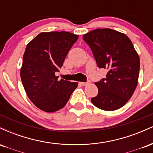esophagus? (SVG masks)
I'll list each match as a JSON object with an SVG mask.
<instances>
[{"mask_svg": "<svg viewBox=\"0 0 153 153\" xmlns=\"http://www.w3.org/2000/svg\"><path fill=\"white\" fill-rule=\"evenodd\" d=\"M89 83H90V81H88V82H80V84H81L82 85H88Z\"/></svg>", "mask_w": 153, "mask_h": 153, "instance_id": "34e87169", "label": "esophagus"}]
</instances>
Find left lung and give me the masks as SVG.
Segmentation results:
<instances>
[{"label": "left lung", "instance_id": "left-lung-1", "mask_svg": "<svg viewBox=\"0 0 153 153\" xmlns=\"http://www.w3.org/2000/svg\"><path fill=\"white\" fill-rule=\"evenodd\" d=\"M92 51L99 68L108 72L96 82L99 93L92 103L105 111L122 107L131 97L137 85L140 57L127 36L110 29H95L82 36Z\"/></svg>", "mask_w": 153, "mask_h": 153}]
</instances>
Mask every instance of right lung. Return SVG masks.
Returning <instances> with one entry per match:
<instances>
[{"label": "right lung", "mask_w": 153, "mask_h": 153, "mask_svg": "<svg viewBox=\"0 0 153 153\" xmlns=\"http://www.w3.org/2000/svg\"><path fill=\"white\" fill-rule=\"evenodd\" d=\"M78 39L68 31L42 32L26 47L21 78L28 97L44 111L64 107L78 86L77 82L58 80L55 75Z\"/></svg>", "instance_id": "obj_1"}]
</instances>
